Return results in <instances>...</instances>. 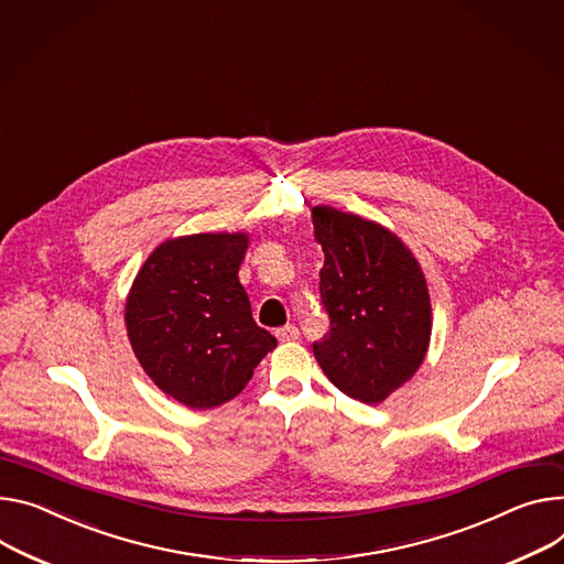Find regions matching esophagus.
<instances>
[{"label":"esophagus","instance_id":"esophagus-1","mask_svg":"<svg viewBox=\"0 0 564 564\" xmlns=\"http://www.w3.org/2000/svg\"><path fill=\"white\" fill-rule=\"evenodd\" d=\"M275 336H278V340H295L300 336V332L295 325H284V327L275 329Z\"/></svg>","mask_w":564,"mask_h":564}]
</instances>
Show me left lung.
I'll list each match as a JSON object with an SVG mask.
<instances>
[{
	"mask_svg": "<svg viewBox=\"0 0 564 564\" xmlns=\"http://www.w3.org/2000/svg\"><path fill=\"white\" fill-rule=\"evenodd\" d=\"M323 246L321 305L329 332L314 343L327 379L364 404H379L420 368L431 336L424 275L386 228L321 205L312 212Z\"/></svg>",
	"mask_w": 564,
	"mask_h": 564,
	"instance_id": "obj_1",
	"label": "left lung"
}]
</instances>
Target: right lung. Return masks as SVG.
I'll use <instances>...</instances> for the list:
<instances>
[{"label": "right lung", "instance_id": "right-lung-1", "mask_svg": "<svg viewBox=\"0 0 564 564\" xmlns=\"http://www.w3.org/2000/svg\"><path fill=\"white\" fill-rule=\"evenodd\" d=\"M246 235L169 239L147 259L126 302V329L147 375L189 409L243 391L275 336L252 318L239 282Z\"/></svg>", "mask_w": 564, "mask_h": 564}]
</instances>
